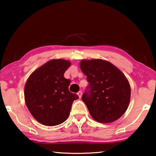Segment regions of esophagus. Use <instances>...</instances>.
I'll list each match as a JSON object with an SVG mask.
<instances>
[{
	"instance_id": "obj_1",
	"label": "esophagus",
	"mask_w": 156,
	"mask_h": 156,
	"mask_svg": "<svg viewBox=\"0 0 156 156\" xmlns=\"http://www.w3.org/2000/svg\"><path fill=\"white\" fill-rule=\"evenodd\" d=\"M77 95L79 96V97H80V98L82 97V91H79V92L77 93Z\"/></svg>"
}]
</instances>
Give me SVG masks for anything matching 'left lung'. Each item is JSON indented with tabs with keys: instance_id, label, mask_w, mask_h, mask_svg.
Returning <instances> with one entry per match:
<instances>
[{
	"instance_id": "left-lung-1",
	"label": "left lung",
	"mask_w": 156,
	"mask_h": 156,
	"mask_svg": "<svg viewBox=\"0 0 156 156\" xmlns=\"http://www.w3.org/2000/svg\"><path fill=\"white\" fill-rule=\"evenodd\" d=\"M80 68L89 85L82 101L91 117L100 123H111L124 114L131 98V87L122 72L109 62L82 59Z\"/></svg>"
}]
</instances>
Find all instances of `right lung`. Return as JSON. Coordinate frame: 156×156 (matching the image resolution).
Returning a JSON list of instances; mask_svg holds the SVG:
<instances>
[{"label":"right lung","instance_id":"obj_1","mask_svg":"<svg viewBox=\"0 0 156 156\" xmlns=\"http://www.w3.org/2000/svg\"><path fill=\"white\" fill-rule=\"evenodd\" d=\"M69 61L52 59L35 70L27 79L24 94L26 106L42 124L57 126L67 120L76 94L69 91L70 80L64 77Z\"/></svg>","mask_w":156,"mask_h":156}]
</instances>
